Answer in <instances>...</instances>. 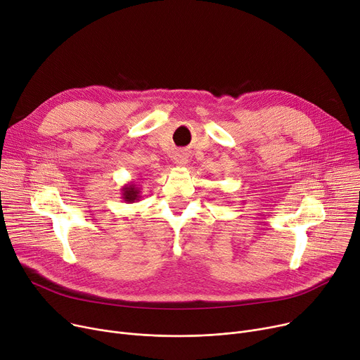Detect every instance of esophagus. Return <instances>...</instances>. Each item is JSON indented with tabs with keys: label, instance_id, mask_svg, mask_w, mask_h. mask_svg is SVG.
I'll list each match as a JSON object with an SVG mask.
<instances>
[{
	"label": "esophagus",
	"instance_id": "esophagus-1",
	"mask_svg": "<svg viewBox=\"0 0 360 360\" xmlns=\"http://www.w3.org/2000/svg\"><path fill=\"white\" fill-rule=\"evenodd\" d=\"M174 163L176 166H185L188 163V155L184 150H178L174 153Z\"/></svg>",
	"mask_w": 360,
	"mask_h": 360
}]
</instances>
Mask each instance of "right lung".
<instances>
[{
	"label": "right lung",
	"instance_id": "obj_1",
	"mask_svg": "<svg viewBox=\"0 0 360 360\" xmlns=\"http://www.w3.org/2000/svg\"><path fill=\"white\" fill-rule=\"evenodd\" d=\"M140 194H141L140 186H137L136 182H129V184L122 186V198L127 204H133V202L140 201V198H141Z\"/></svg>",
	"mask_w": 360,
	"mask_h": 360
}]
</instances>
